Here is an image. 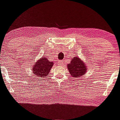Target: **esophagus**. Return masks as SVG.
Segmentation results:
<instances>
[{
    "label": "esophagus",
    "mask_w": 120,
    "mask_h": 120,
    "mask_svg": "<svg viewBox=\"0 0 120 120\" xmlns=\"http://www.w3.org/2000/svg\"><path fill=\"white\" fill-rule=\"evenodd\" d=\"M58 64L59 65H63V64H64V63H63V61H59L58 62Z\"/></svg>",
    "instance_id": "obj_1"
}]
</instances>
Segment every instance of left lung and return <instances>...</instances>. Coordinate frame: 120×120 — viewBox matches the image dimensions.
Instances as JSON below:
<instances>
[{"label": "left lung", "mask_w": 120, "mask_h": 120, "mask_svg": "<svg viewBox=\"0 0 120 120\" xmlns=\"http://www.w3.org/2000/svg\"><path fill=\"white\" fill-rule=\"evenodd\" d=\"M67 65L70 75L74 78H79L84 75L87 70L86 64L78 57L73 58L70 64Z\"/></svg>", "instance_id": "obj_1"}]
</instances>
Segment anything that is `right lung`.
<instances>
[{
	"mask_svg": "<svg viewBox=\"0 0 120 120\" xmlns=\"http://www.w3.org/2000/svg\"><path fill=\"white\" fill-rule=\"evenodd\" d=\"M53 65L52 61H49L47 57H42L37 60L32 67V73L38 78H44L48 75Z\"/></svg>",
	"mask_w": 120,
	"mask_h": 120,
	"instance_id": "add662e5",
	"label": "right lung"
}]
</instances>
